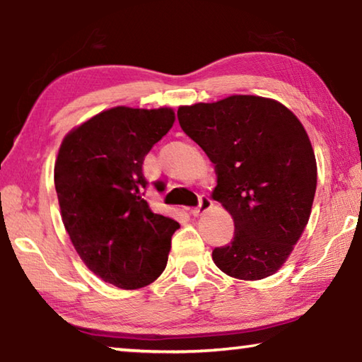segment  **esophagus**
I'll list each match as a JSON object with an SVG mask.
<instances>
[{
  "instance_id": "esophagus-1",
  "label": "esophagus",
  "mask_w": 362,
  "mask_h": 362,
  "mask_svg": "<svg viewBox=\"0 0 362 362\" xmlns=\"http://www.w3.org/2000/svg\"><path fill=\"white\" fill-rule=\"evenodd\" d=\"M212 204H214V201H212V198H211L209 194H201L199 196V204H198V207H194V209L192 211V214H193L194 217L203 216V214H206L207 211L211 209Z\"/></svg>"
}]
</instances>
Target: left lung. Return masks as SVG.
Wrapping results in <instances>:
<instances>
[{"label": "left lung", "instance_id": "1", "mask_svg": "<svg viewBox=\"0 0 362 362\" xmlns=\"http://www.w3.org/2000/svg\"><path fill=\"white\" fill-rule=\"evenodd\" d=\"M180 127L216 164L214 199L235 220L230 244L212 250L228 276L278 272L308 223L316 159L302 122L283 103L231 95L177 112Z\"/></svg>", "mask_w": 362, "mask_h": 362}]
</instances>
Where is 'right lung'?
<instances>
[{
  "mask_svg": "<svg viewBox=\"0 0 362 362\" xmlns=\"http://www.w3.org/2000/svg\"><path fill=\"white\" fill-rule=\"evenodd\" d=\"M174 119L170 108L116 107L73 129L60 145L54 182L65 230L90 272L119 289L153 283L180 228L144 199V159Z\"/></svg>",
  "mask_w": 362,
  "mask_h": 362,
  "instance_id": "right-lung-1",
  "label": "right lung"
}]
</instances>
